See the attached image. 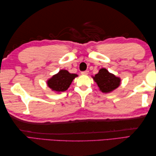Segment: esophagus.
<instances>
[{"mask_svg":"<svg viewBox=\"0 0 156 156\" xmlns=\"http://www.w3.org/2000/svg\"><path fill=\"white\" fill-rule=\"evenodd\" d=\"M81 74L82 75H87L88 74V70H86V71H84V72H82Z\"/></svg>","mask_w":156,"mask_h":156,"instance_id":"esophagus-1","label":"esophagus"}]
</instances>
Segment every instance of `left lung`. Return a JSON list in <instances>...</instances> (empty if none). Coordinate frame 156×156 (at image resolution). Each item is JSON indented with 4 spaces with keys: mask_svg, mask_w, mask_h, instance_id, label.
Segmentation results:
<instances>
[{
    "mask_svg": "<svg viewBox=\"0 0 156 156\" xmlns=\"http://www.w3.org/2000/svg\"><path fill=\"white\" fill-rule=\"evenodd\" d=\"M100 90L108 93L117 88L121 83V78L109 72L107 69L101 68L98 74L92 76Z\"/></svg>",
    "mask_w": 156,
    "mask_h": 156,
    "instance_id": "1",
    "label": "left lung"
}]
</instances>
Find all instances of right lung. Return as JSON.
Segmentation results:
<instances>
[{
  "mask_svg": "<svg viewBox=\"0 0 156 156\" xmlns=\"http://www.w3.org/2000/svg\"><path fill=\"white\" fill-rule=\"evenodd\" d=\"M76 74H70L66 69H61L47 81L48 87L53 91L61 92L66 91L69 87L73 80L77 77Z\"/></svg>",
  "mask_w": 156,
  "mask_h": 156,
  "instance_id": "right-lung-1",
  "label": "right lung"
}]
</instances>
